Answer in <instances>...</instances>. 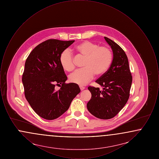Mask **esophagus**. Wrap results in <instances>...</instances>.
<instances>
[{
  "label": "esophagus",
  "mask_w": 159,
  "mask_h": 159,
  "mask_svg": "<svg viewBox=\"0 0 159 159\" xmlns=\"http://www.w3.org/2000/svg\"><path fill=\"white\" fill-rule=\"evenodd\" d=\"M79 87H80V90H81V91H83V90H84V89H85V88H84V87L82 86H80Z\"/></svg>",
  "instance_id": "34e87169"
}]
</instances>
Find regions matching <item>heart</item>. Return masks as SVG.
I'll return each instance as SVG.
<instances>
[{
    "label": "heart",
    "mask_w": 159,
    "mask_h": 159,
    "mask_svg": "<svg viewBox=\"0 0 159 159\" xmlns=\"http://www.w3.org/2000/svg\"><path fill=\"white\" fill-rule=\"evenodd\" d=\"M75 51L79 56L84 58L83 68L77 70L69 76L72 83L84 85L90 82L94 75H104L110 68L113 59L111 49L106 46H99L98 44L89 41H84L75 48ZM61 66L66 71H71L75 68L73 55L66 49L61 53Z\"/></svg>",
    "instance_id": "obj_1"
}]
</instances>
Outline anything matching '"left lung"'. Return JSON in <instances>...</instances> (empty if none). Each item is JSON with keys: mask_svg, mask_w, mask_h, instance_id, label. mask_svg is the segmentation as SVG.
Segmentation results:
<instances>
[{"mask_svg": "<svg viewBox=\"0 0 159 159\" xmlns=\"http://www.w3.org/2000/svg\"><path fill=\"white\" fill-rule=\"evenodd\" d=\"M113 52V60L110 68L96 82L102 86H89L91 98L87 108L92 115L101 119H110L116 116L126 104L130 95L132 76L128 59L123 49L109 38L104 37Z\"/></svg>", "mask_w": 159, "mask_h": 159, "instance_id": "8db88e82", "label": "left lung"}]
</instances>
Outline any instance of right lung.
<instances>
[{
    "label": "right lung",
    "mask_w": 159,
    "mask_h": 159,
    "mask_svg": "<svg viewBox=\"0 0 159 159\" xmlns=\"http://www.w3.org/2000/svg\"><path fill=\"white\" fill-rule=\"evenodd\" d=\"M74 42L48 39L35 47L25 61L22 77L25 97L33 110L46 120L64 113L80 92L77 84L66 83L67 77L60 62L61 53ZM56 85L61 87L58 91Z\"/></svg>",
    "instance_id": "1"
}]
</instances>
